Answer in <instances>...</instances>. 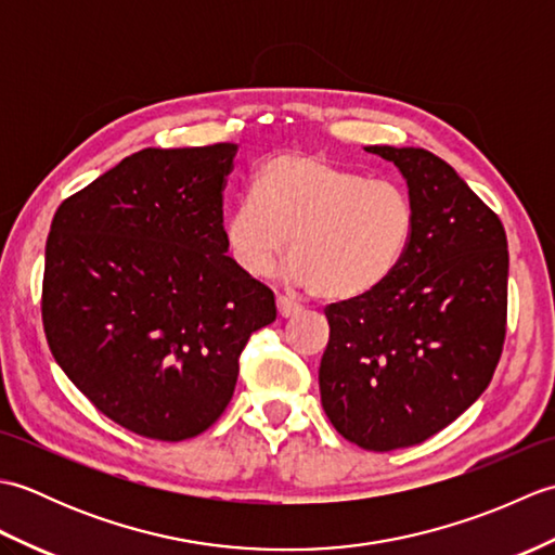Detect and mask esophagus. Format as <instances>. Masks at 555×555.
<instances>
[{"mask_svg": "<svg viewBox=\"0 0 555 555\" xmlns=\"http://www.w3.org/2000/svg\"><path fill=\"white\" fill-rule=\"evenodd\" d=\"M276 308H279V314L284 317V320H288V317H296V314L302 312L300 305H298L296 300L286 298V296H279V298H276Z\"/></svg>", "mask_w": 555, "mask_h": 555, "instance_id": "obj_1", "label": "esophagus"}]
</instances>
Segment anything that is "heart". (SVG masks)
<instances>
[{"label":"heart","mask_w":555,"mask_h":555,"mask_svg":"<svg viewBox=\"0 0 555 555\" xmlns=\"http://www.w3.org/2000/svg\"><path fill=\"white\" fill-rule=\"evenodd\" d=\"M415 233L405 188L312 155L259 164L223 223V238L247 276L262 279L286 247L288 274L324 300H358L391 279Z\"/></svg>","instance_id":"heart-1"}]
</instances>
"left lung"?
Masks as SVG:
<instances>
[{
	"mask_svg": "<svg viewBox=\"0 0 555 555\" xmlns=\"http://www.w3.org/2000/svg\"><path fill=\"white\" fill-rule=\"evenodd\" d=\"M364 150L403 173L415 233L386 284L324 310L320 393L340 436L384 453L429 439L485 393L505 338L508 241L441 157Z\"/></svg>",
	"mask_w": 555,
	"mask_h": 555,
	"instance_id": "1",
	"label": "left lung"
}]
</instances>
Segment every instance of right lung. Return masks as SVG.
Masks as SVG:
<instances>
[{
  "label": "right lung",
  "mask_w": 555,
  "mask_h": 555,
  "mask_svg": "<svg viewBox=\"0 0 555 555\" xmlns=\"http://www.w3.org/2000/svg\"><path fill=\"white\" fill-rule=\"evenodd\" d=\"M238 145L145 147L59 205L42 324L59 367L128 431L203 434L227 410L274 293L229 257L223 188Z\"/></svg>",
  "instance_id": "obj_1"
}]
</instances>
